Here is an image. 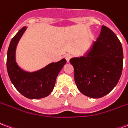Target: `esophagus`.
<instances>
[{
	"mask_svg": "<svg viewBox=\"0 0 128 128\" xmlns=\"http://www.w3.org/2000/svg\"><path fill=\"white\" fill-rule=\"evenodd\" d=\"M64 57H65V59L66 60V61L68 62L70 60V58L72 57V56H71L70 54H66V55H65Z\"/></svg>",
	"mask_w": 128,
	"mask_h": 128,
	"instance_id": "esophagus-1",
	"label": "esophagus"
}]
</instances>
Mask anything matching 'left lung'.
I'll use <instances>...</instances> for the list:
<instances>
[{
  "mask_svg": "<svg viewBox=\"0 0 128 128\" xmlns=\"http://www.w3.org/2000/svg\"><path fill=\"white\" fill-rule=\"evenodd\" d=\"M123 60L119 40L108 27L102 26L99 36L85 56L70 60L78 90L94 99L108 94L121 78Z\"/></svg>",
  "mask_w": 128,
  "mask_h": 128,
  "instance_id": "left-lung-1",
  "label": "left lung"
}]
</instances>
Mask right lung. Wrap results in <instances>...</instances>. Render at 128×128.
Here are the masks:
<instances>
[{"instance_id":"1","label":"right lung","mask_w":128,"mask_h":128,"mask_svg":"<svg viewBox=\"0 0 128 128\" xmlns=\"http://www.w3.org/2000/svg\"><path fill=\"white\" fill-rule=\"evenodd\" d=\"M26 26H24L13 38L7 50V69L12 83L26 98L38 99L47 96L53 91L59 72L66 60L62 59L52 62L35 72H27L19 67L16 61V49Z\"/></svg>"}]
</instances>
